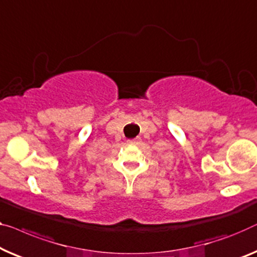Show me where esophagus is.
Here are the masks:
<instances>
[{"label":"esophagus","instance_id":"34e87169","mask_svg":"<svg viewBox=\"0 0 257 257\" xmlns=\"http://www.w3.org/2000/svg\"><path fill=\"white\" fill-rule=\"evenodd\" d=\"M140 142H141V139H140V137H136V139H134V140H129V141H128V143L136 144V143H140Z\"/></svg>","mask_w":257,"mask_h":257}]
</instances>
